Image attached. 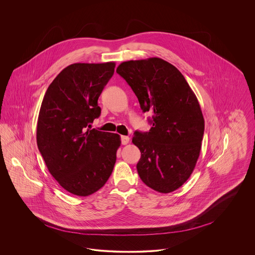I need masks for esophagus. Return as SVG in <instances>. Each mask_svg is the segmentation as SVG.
<instances>
[{
  "instance_id": "34e87169",
  "label": "esophagus",
  "mask_w": 255,
  "mask_h": 255,
  "mask_svg": "<svg viewBox=\"0 0 255 255\" xmlns=\"http://www.w3.org/2000/svg\"><path fill=\"white\" fill-rule=\"evenodd\" d=\"M130 141V137L127 136V135H122V143L123 145H126L128 144Z\"/></svg>"
}]
</instances>
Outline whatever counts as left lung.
<instances>
[{"label": "left lung", "mask_w": 255, "mask_h": 255, "mask_svg": "<svg viewBox=\"0 0 255 255\" xmlns=\"http://www.w3.org/2000/svg\"><path fill=\"white\" fill-rule=\"evenodd\" d=\"M117 73L141 110L153 114L150 131H135L132 139L141 153L137 173L158 192L175 191L191 176L202 147L205 120L194 92L175 66L158 57L122 62Z\"/></svg>", "instance_id": "1"}]
</instances>
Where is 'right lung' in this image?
<instances>
[{"mask_svg": "<svg viewBox=\"0 0 255 255\" xmlns=\"http://www.w3.org/2000/svg\"><path fill=\"white\" fill-rule=\"evenodd\" d=\"M116 63H75L49 86L39 112L38 149L49 173L68 192L86 197L108 181L122 144L118 133L90 128L100 116L98 97Z\"/></svg>", "mask_w": 255, "mask_h": 255, "instance_id": "right-lung-1", "label": "right lung"}]
</instances>
